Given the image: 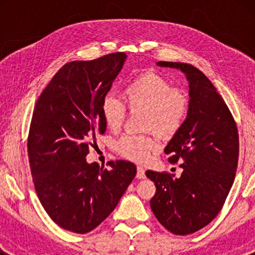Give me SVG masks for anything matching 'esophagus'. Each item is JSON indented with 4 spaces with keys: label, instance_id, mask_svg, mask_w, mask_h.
<instances>
[{
    "label": "esophagus",
    "instance_id": "34e87169",
    "mask_svg": "<svg viewBox=\"0 0 255 255\" xmlns=\"http://www.w3.org/2000/svg\"><path fill=\"white\" fill-rule=\"evenodd\" d=\"M137 177L138 179H145V169L142 167H137Z\"/></svg>",
    "mask_w": 255,
    "mask_h": 255
}]
</instances>
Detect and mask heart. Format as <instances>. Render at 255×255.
I'll return each mask as SVG.
<instances>
[{"label":"heart","mask_w":255,"mask_h":255,"mask_svg":"<svg viewBox=\"0 0 255 255\" xmlns=\"http://www.w3.org/2000/svg\"><path fill=\"white\" fill-rule=\"evenodd\" d=\"M123 100L128 110L144 111L142 130L155 131L165 138L176 134L186 123L190 101L187 93L174 88L163 76L147 72L132 80L123 90ZM104 123L111 131L124 124L128 110L120 100L104 97L102 107ZM155 133H125L117 141L120 154L134 162H146L159 148Z\"/></svg>","instance_id":"b5f03b06"}]
</instances>
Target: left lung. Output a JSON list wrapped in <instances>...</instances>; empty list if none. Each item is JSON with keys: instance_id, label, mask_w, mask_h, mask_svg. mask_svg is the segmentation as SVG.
I'll return each mask as SVG.
<instances>
[{"instance_id": "obj_1", "label": "left lung", "mask_w": 255, "mask_h": 255, "mask_svg": "<svg viewBox=\"0 0 255 255\" xmlns=\"http://www.w3.org/2000/svg\"><path fill=\"white\" fill-rule=\"evenodd\" d=\"M161 67L180 69L189 81L190 107L182 128L165 153L183 169L180 177L147 170L155 184L151 209L160 224L177 236L208 225L222 210L235 181L239 135L235 118L210 80L194 66L159 61Z\"/></svg>"}]
</instances>
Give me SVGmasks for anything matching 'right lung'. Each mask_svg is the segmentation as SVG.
<instances>
[{
    "mask_svg": "<svg viewBox=\"0 0 255 255\" xmlns=\"http://www.w3.org/2000/svg\"><path fill=\"white\" fill-rule=\"evenodd\" d=\"M125 59L116 52L68 62L34 107L27 135L34 189L52 221L68 231L83 235L99 226L135 176L130 161H109V170L86 161L96 133L106 132L101 107Z\"/></svg>",
    "mask_w": 255,
    "mask_h": 255,
    "instance_id": "right-lung-1",
    "label": "right lung"
}]
</instances>
